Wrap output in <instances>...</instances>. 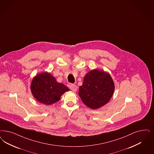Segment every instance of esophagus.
Here are the masks:
<instances>
[{
    "label": "esophagus",
    "mask_w": 154,
    "mask_h": 154,
    "mask_svg": "<svg viewBox=\"0 0 154 154\" xmlns=\"http://www.w3.org/2000/svg\"><path fill=\"white\" fill-rule=\"evenodd\" d=\"M70 89L73 91H76L77 90V86L74 84H71L70 85Z\"/></svg>",
    "instance_id": "34e87169"
}]
</instances>
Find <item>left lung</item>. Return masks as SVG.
I'll return each instance as SVG.
<instances>
[{
  "mask_svg": "<svg viewBox=\"0 0 154 154\" xmlns=\"http://www.w3.org/2000/svg\"><path fill=\"white\" fill-rule=\"evenodd\" d=\"M114 84L110 75L94 69L85 75L79 95L84 103L92 109L104 106L111 99Z\"/></svg>",
  "mask_w": 154,
  "mask_h": 154,
  "instance_id": "obj_1",
  "label": "left lung"
}]
</instances>
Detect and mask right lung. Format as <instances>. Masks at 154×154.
Here are the masks:
<instances>
[{"label": "right lung", "instance_id": "1", "mask_svg": "<svg viewBox=\"0 0 154 154\" xmlns=\"http://www.w3.org/2000/svg\"><path fill=\"white\" fill-rule=\"evenodd\" d=\"M31 90L36 100L47 105L60 100V97L69 89L64 84L58 83L48 72L36 75L32 80Z\"/></svg>", "mask_w": 154, "mask_h": 154}]
</instances>
